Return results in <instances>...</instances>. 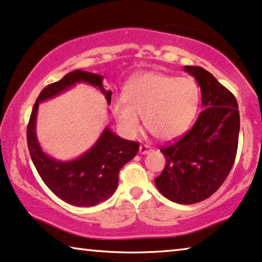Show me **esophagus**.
<instances>
[{
	"label": "esophagus",
	"instance_id": "obj_1",
	"mask_svg": "<svg viewBox=\"0 0 262 262\" xmlns=\"http://www.w3.org/2000/svg\"><path fill=\"white\" fill-rule=\"evenodd\" d=\"M151 151H152V147L149 145H145V144H143V145L139 146V152L142 155H146V154L151 152Z\"/></svg>",
	"mask_w": 262,
	"mask_h": 262
}]
</instances>
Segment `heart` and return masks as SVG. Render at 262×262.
Returning a JSON list of instances; mask_svg holds the SVG:
<instances>
[{
  "label": "heart",
  "mask_w": 262,
  "mask_h": 262,
  "mask_svg": "<svg viewBox=\"0 0 262 262\" xmlns=\"http://www.w3.org/2000/svg\"><path fill=\"white\" fill-rule=\"evenodd\" d=\"M199 106L200 89L194 79L149 72L128 81L124 100L113 103L112 113L127 137L138 135L139 117H144L146 130L154 137L170 140L190 127Z\"/></svg>",
  "instance_id": "heart-1"
}]
</instances>
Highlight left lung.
<instances>
[{
  "mask_svg": "<svg viewBox=\"0 0 262 262\" xmlns=\"http://www.w3.org/2000/svg\"><path fill=\"white\" fill-rule=\"evenodd\" d=\"M201 87L203 111L180 139L162 146L165 166L155 183L163 196L180 204L208 199L229 175L237 151L240 113L228 89L199 66H185Z\"/></svg>",
  "mask_w": 262,
  "mask_h": 262,
  "instance_id": "obj_1",
  "label": "left lung"
}]
</instances>
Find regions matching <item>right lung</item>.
<instances>
[{
    "label": "right lung",
    "mask_w": 262,
    "mask_h": 262,
    "mask_svg": "<svg viewBox=\"0 0 262 262\" xmlns=\"http://www.w3.org/2000/svg\"><path fill=\"white\" fill-rule=\"evenodd\" d=\"M77 82L98 87L111 104V91L103 87V75L73 71L61 80L41 91L34 104L27 127V143L32 161L45 184L65 202L78 207H92L108 199L118 185L120 169L138 152L139 143L123 139L106 127L97 143L77 159L61 162L43 152L37 142L35 120L39 103L58 96Z\"/></svg>",
    "instance_id": "1"
}]
</instances>
